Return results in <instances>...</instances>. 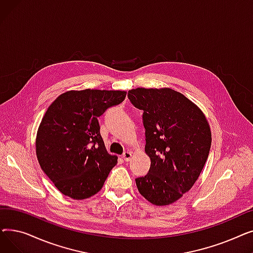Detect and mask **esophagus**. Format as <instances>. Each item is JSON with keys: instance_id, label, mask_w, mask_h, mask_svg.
<instances>
[{"instance_id": "esophagus-1", "label": "esophagus", "mask_w": 253, "mask_h": 253, "mask_svg": "<svg viewBox=\"0 0 253 253\" xmlns=\"http://www.w3.org/2000/svg\"><path fill=\"white\" fill-rule=\"evenodd\" d=\"M131 157H132V153H131L130 151H127V152H125V153L122 155V158L124 159V160H125L126 162H128V161L131 160Z\"/></svg>"}]
</instances>
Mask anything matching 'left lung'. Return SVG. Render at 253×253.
Returning <instances> with one entry per match:
<instances>
[{
    "mask_svg": "<svg viewBox=\"0 0 253 253\" xmlns=\"http://www.w3.org/2000/svg\"><path fill=\"white\" fill-rule=\"evenodd\" d=\"M128 98L143 111L144 151L149 173L135 179L139 193L154 205L174 203L200 175L211 147L207 119L198 106L171 88H136Z\"/></svg>",
    "mask_w": 253,
    "mask_h": 253,
    "instance_id": "left-lung-1",
    "label": "left lung"
}]
</instances>
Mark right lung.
Returning <instances> with one entry per match:
<instances>
[{"mask_svg": "<svg viewBox=\"0 0 253 253\" xmlns=\"http://www.w3.org/2000/svg\"><path fill=\"white\" fill-rule=\"evenodd\" d=\"M126 91L71 90L46 111L36 137V154L45 174L63 195L83 200L98 193L118 163L105 149L98 117L121 103Z\"/></svg>", "mask_w": 253, "mask_h": 253, "instance_id": "right-lung-1", "label": "right lung"}]
</instances>
